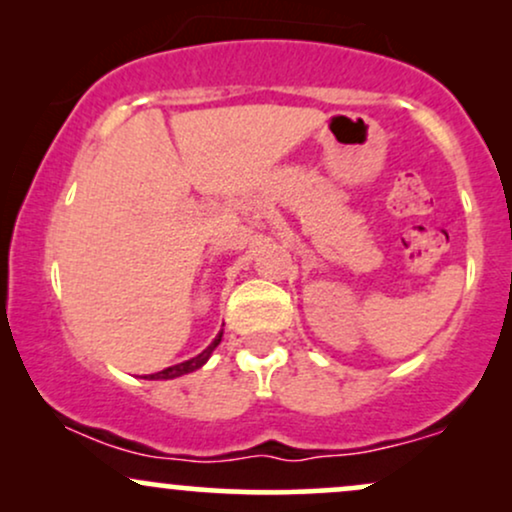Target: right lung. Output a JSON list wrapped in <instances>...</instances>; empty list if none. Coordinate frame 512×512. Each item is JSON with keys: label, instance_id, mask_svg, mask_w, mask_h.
Listing matches in <instances>:
<instances>
[{"label": "right lung", "instance_id": "right-lung-1", "mask_svg": "<svg viewBox=\"0 0 512 512\" xmlns=\"http://www.w3.org/2000/svg\"><path fill=\"white\" fill-rule=\"evenodd\" d=\"M221 337H223V332L216 334V337H214V342H211V344L207 346V349L202 351V354H197L195 358H187V361H182V363H175V366H170V368H166V370H158V373H151V375H146V380H173V378H180V375H187V373H192V370L202 368L204 363L209 361V356L214 354V349H216V346H219Z\"/></svg>", "mask_w": 512, "mask_h": 512}]
</instances>
